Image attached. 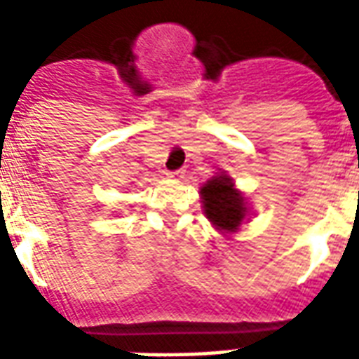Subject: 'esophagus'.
Here are the masks:
<instances>
[{"label":"esophagus","instance_id":"obj_1","mask_svg":"<svg viewBox=\"0 0 359 359\" xmlns=\"http://www.w3.org/2000/svg\"><path fill=\"white\" fill-rule=\"evenodd\" d=\"M167 177H169V179H182V177H184V171H182V169H177V171H169L167 172Z\"/></svg>","mask_w":359,"mask_h":359}]
</instances>
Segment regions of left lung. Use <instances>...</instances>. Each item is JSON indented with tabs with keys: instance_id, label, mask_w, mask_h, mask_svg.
<instances>
[{
	"instance_id": "8db88e82",
	"label": "left lung",
	"mask_w": 359,
	"mask_h": 359,
	"mask_svg": "<svg viewBox=\"0 0 359 359\" xmlns=\"http://www.w3.org/2000/svg\"><path fill=\"white\" fill-rule=\"evenodd\" d=\"M203 211L219 231H236L246 215L244 198L234 190L233 179L219 175L202 187Z\"/></svg>"
}]
</instances>
